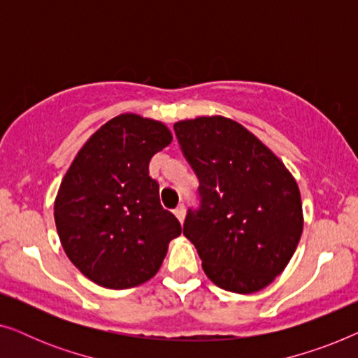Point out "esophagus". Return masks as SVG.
Returning <instances> with one entry per match:
<instances>
[{
  "label": "esophagus",
  "mask_w": 358,
  "mask_h": 358,
  "mask_svg": "<svg viewBox=\"0 0 358 358\" xmlns=\"http://www.w3.org/2000/svg\"><path fill=\"white\" fill-rule=\"evenodd\" d=\"M174 215H176V217H178L179 222L182 223L184 218H185V208H184V205H179V207L174 210Z\"/></svg>",
  "instance_id": "obj_1"
}]
</instances>
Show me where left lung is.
<instances>
[{
  "label": "left lung",
  "instance_id": "1",
  "mask_svg": "<svg viewBox=\"0 0 358 358\" xmlns=\"http://www.w3.org/2000/svg\"><path fill=\"white\" fill-rule=\"evenodd\" d=\"M200 180L202 207L185 217L184 236L223 290L249 295L275 280L303 233L301 195L282 159L239 122L200 115L174 124Z\"/></svg>",
  "mask_w": 358,
  "mask_h": 358
}]
</instances>
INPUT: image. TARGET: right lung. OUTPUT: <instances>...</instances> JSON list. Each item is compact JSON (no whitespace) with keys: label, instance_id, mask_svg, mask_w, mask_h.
<instances>
[{"label":"right lung","instance_id":"obj_1","mask_svg":"<svg viewBox=\"0 0 358 358\" xmlns=\"http://www.w3.org/2000/svg\"><path fill=\"white\" fill-rule=\"evenodd\" d=\"M173 141L163 122L125 112L94 131L58 187L53 217L68 259L110 290L156 275L182 228L161 207L150 176L153 155Z\"/></svg>","mask_w":358,"mask_h":358}]
</instances>
